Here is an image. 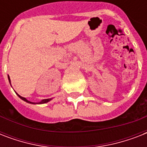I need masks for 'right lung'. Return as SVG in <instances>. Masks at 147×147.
<instances>
[{"instance_id":"add662e5","label":"right lung","mask_w":147,"mask_h":147,"mask_svg":"<svg viewBox=\"0 0 147 147\" xmlns=\"http://www.w3.org/2000/svg\"><path fill=\"white\" fill-rule=\"evenodd\" d=\"M8 80H9V82H10V77H9V76H8ZM17 95L19 96V98H20L22 99V100H24V101H26V102L27 103H30V104H38V105H40V104H45V103H47L49 102V100H51L52 99L51 98H48V99H43V100H42L40 102H38V103H34V102H31V101H30V100H26V98H24V97H21L20 95H19V94H17Z\"/></svg>"}]
</instances>
